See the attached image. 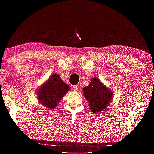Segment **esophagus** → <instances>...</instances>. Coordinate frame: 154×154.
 Here are the masks:
<instances>
[{"mask_svg":"<svg viewBox=\"0 0 154 154\" xmlns=\"http://www.w3.org/2000/svg\"><path fill=\"white\" fill-rule=\"evenodd\" d=\"M72 88H73V90L75 91H77L78 90H79V87H78V85H73V86H72Z\"/></svg>","mask_w":154,"mask_h":154,"instance_id":"1","label":"esophagus"}]
</instances>
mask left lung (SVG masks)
I'll return each instance as SVG.
<instances>
[{
  "mask_svg": "<svg viewBox=\"0 0 154 154\" xmlns=\"http://www.w3.org/2000/svg\"><path fill=\"white\" fill-rule=\"evenodd\" d=\"M83 91L85 98L89 102L90 110L94 113L104 111L113 97V92L96 77L92 78L89 85L83 88Z\"/></svg>",
  "mask_w": 154,
  "mask_h": 154,
  "instance_id": "left-lung-1",
  "label": "left lung"
}]
</instances>
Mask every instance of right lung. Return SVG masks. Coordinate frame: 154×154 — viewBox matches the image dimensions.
<instances>
[{
    "label": "right lung",
    "instance_id": "add662e5",
    "mask_svg": "<svg viewBox=\"0 0 154 154\" xmlns=\"http://www.w3.org/2000/svg\"><path fill=\"white\" fill-rule=\"evenodd\" d=\"M70 87L57 74H54L38 88L37 97L40 103L46 107L56 108Z\"/></svg>",
    "mask_w": 154,
    "mask_h": 154
}]
</instances>
